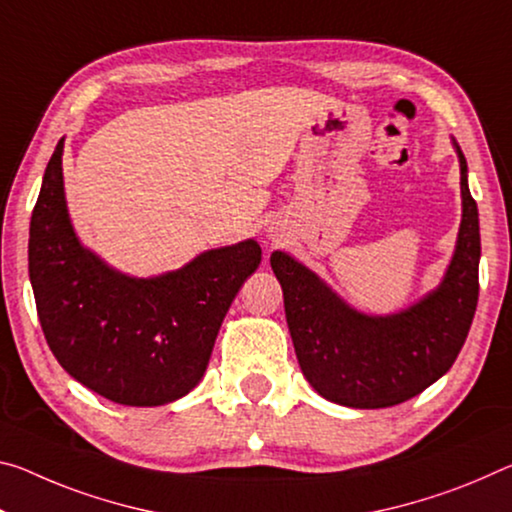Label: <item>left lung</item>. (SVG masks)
<instances>
[{"instance_id":"left-lung-1","label":"left lung","mask_w":512,"mask_h":512,"mask_svg":"<svg viewBox=\"0 0 512 512\" xmlns=\"http://www.w3.org/2000/svg\"><path fill=\"white\" fill-rule=\"evenodd\" d=\"M462 216L442 280L415 303L389 314L362 312L319 273L285 250L271 269L285 296L287 326L307 383L332 403L376 410L412 399L456 362L478 303L481 232L458 141Z\"/></svg>"}]
</instances>
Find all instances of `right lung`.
I'll return each mask as SVG.
<instances>
[{
    "label": "right lung",
    "mask_w": 512,
    "mask_h": 512,
    "mask_svg": "<svg viewBox=\"0 0 512 512\" xmlns=\"http://www.w3.org/2000/svg\"><path fill=\"white\" fill-rule=\"evenodd\" d=\"M63 141L29 227V280L47 344L77 383L104 399L134 408L173 403L205 376L225 314L257 271L262 248L243 239L148 278L118 271L72 225Z\"/></svg>",
    "instance_id": "obj_1"
}]
</instances>
